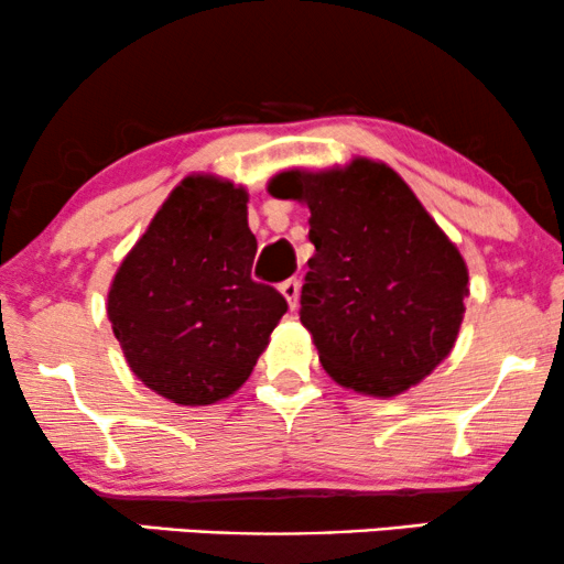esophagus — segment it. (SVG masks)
<instances>
[{
    "label": "esophagus",
    "mask_w": 564,
    "mask_h": 564,
    "mask_svg": "<svg viewBox=\"0 0 564 564\" xmlns=\"http://www.w3.org/2000/svg\"><path fill=\"white\" fill-rule=\"evenodd\" d=\"M280 293L284 295V301H288L290 308L295 311L297 297H301V282H297V280H284V282L280 284Z\"/></svg>",
    "instance_id": "1"
}]
</instances>
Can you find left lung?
Masks as SVG:
<instances>
[{"label":"left lung","instance_id":"obj_1","mask_svg":"<svg viewBox=\"0 0 564 564\" xmlns=\"http://www.w3.org/2000/svg\"><path fill=\"white\" fill-rule=\"evenodd\" d=\"M269 193L311 212L316 253L301 322L324 371L381 400L429 377L455 347L468 267L405 180L356 156L329 170H284Z\"/></svg>","mask_w":564,"mask_h":564}]
</instances>
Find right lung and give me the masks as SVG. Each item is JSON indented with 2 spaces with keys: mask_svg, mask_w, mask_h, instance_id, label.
<instances>
[{
  "mask_svg": "<svg viewBox=\"0 0 564 564\" xmlns=\"http://www.w3.org/2000/svg\"><path fill=\"white\" fill-rule=\"evenodd\" d=\"M248 193L187 175L124 256L107 316L130 371L177 405H212L246 384L288 301L250 280Z\"/></svg>",
  "mask_w": 564,
  "mask_h": 564,
  "instance_id": "1",
  "label": "right lung"
}]
</instances>
